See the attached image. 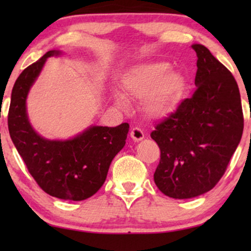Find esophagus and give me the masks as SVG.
<instances>
[{
    "label": "esophagus",
    "instance_id": "1",
    "mask_svg": "<svg viewBox=\"0 0 251 251\" xmlns=\"http://www.w3.org/2000/svg\"><path fill=\"white\" fill-rule=\"evenodd\" d=\"M130 137H131L132 140H135V142H140V140L144 139V137H145V135H144L143 130L139 129V128H132L131 132H130Z\"/></svg>",
    "mask_w": 251,
    "mask_h": 251
}]
</instances>
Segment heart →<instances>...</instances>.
Listing matches in <instances>:
<instances>
[{"mask_svg": "<svg viewBox=\"0 0 251 251\" xmlns=\"http://www.w3.org/2000/svg\"><path fill=\"white\" fill-rule=\"evenodd\" d=\"M121 87L128 97L142 100V111L152 120L164 119L176 111L187 89L181 72L170 68L166 61L144 63L129 68L121 77ZM122 104L123 98L115 96Z\"/></svg>", "mask_w": 251, "mask_h": 251, "instance_id": "1", "label": "heart"}]
</instances>
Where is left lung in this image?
I'll return each instance as SVG.
<instances>
[{
  "label": "left lung",
  "instance_id": "obj_1",
  "mask_svg": "<svg viewBox=\"0 0 251 251\" xmlns=\"http://www.w3.org/2000/svg\"><path fill=\"white\" fill-rule=\"evenodd\" d=\"M192 48L198 57L197 91L151 133L161 151L154 181L173 199L210 191L224 175L243 131L235 78L204 46Z\"/></svg>",
  "mask_w": 251,
  "mask_h": 251
}]
</instances>
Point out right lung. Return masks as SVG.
Listing matches in <instances>:
<instances>
[{
  "label": "right lung",
  "mask_w": 251,
  "mask_h": 251,
  "mask_svg": "<svg viewBox=\"0 0 251 251\" xmlns=\"http://www.w3.org/2000/svg\"><path fill=\"white\" fill-rule=\"evenodd\" d=\"M61 54L60 50L48 51L19 75L12 89L8 126L13 145L39 186L51 197L82 201L105 183L112 160L126 145L129 125L90 126L68 139H48L33 128L27 96L48 58Z\"/></svg>",
  "instance_id": "obj_1"
}]
</instances>
